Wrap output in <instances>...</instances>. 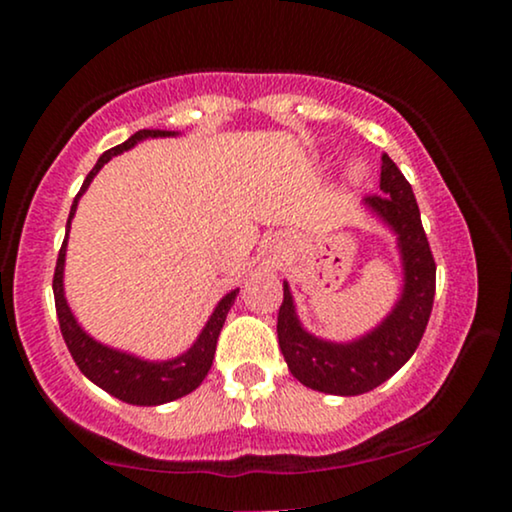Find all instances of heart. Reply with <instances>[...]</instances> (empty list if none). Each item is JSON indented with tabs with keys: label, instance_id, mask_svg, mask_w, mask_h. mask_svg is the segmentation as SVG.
<instances>
[{
	"label": "heart",
	"instance_id": "1",
	"mask_svg": "<svg viewBox=\"0 0 512 512\" xmlns=\"http://www.w3.org/2000/svg\"><path fill=\"white\" fill-rule=\"evenodd\" d=\"M363 178H366V168H363L361 163H354V166L349 168V182L358 185V182H363Z\"/></svg>",
	"mask_w": 512,
	"mask_h": 512
}]
</instances>
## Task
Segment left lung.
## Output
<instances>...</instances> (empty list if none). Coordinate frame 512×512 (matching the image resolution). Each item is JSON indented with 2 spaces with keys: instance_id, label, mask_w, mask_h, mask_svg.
<instances>
[{
  "instance_id": "left-lung-1",
  "label": "left lung",
  "mask_w": 512,
  "mask_h": 512,
  "mask_svg": "<svg viewBox=\"0 0 512 512\" xmlns=\"http://www.w3.org/2000/svg\"><path fill=\"white\" fill-rule=\"evenodd\" d=\"M380 190L383 195L366 197L363 207L395 236L402 262V293L380 325L351 342L315 337L303 327L289 281H284V303L276 320L279 349L293 378L325 395L354 397L383 385L414 356L431 317L436 262L411 185L387 154H383Z\"/></svg>"
}]
</instances>
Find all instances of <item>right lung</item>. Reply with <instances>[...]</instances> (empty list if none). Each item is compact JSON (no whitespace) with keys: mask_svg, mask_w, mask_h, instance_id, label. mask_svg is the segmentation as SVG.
<instances>
[{"mask_svg":"<svg viewBox=\"0 0 512 512\" xmlns=\"http://www.w3.org/2000/svg\"><path fill=\"white\" fill-rule=\"evenodd\" d=\"M158 137H178V132H168V129H139V132H134L127 142L113 146V149H108L101 158H98L96 166H93L91 173L86 175L79 195L74 197L72 211H69L67 219V238H64L62 243L60 257H57L55 267V279H52L57 320H60L64 344H67L74 363L93 385H98L101 390L108 392V395L122 399V402L137 404V407H158V404L173 402V399L190 395L192 390H197V387L202 385L211 363H214L216 339H219L228 310H231V305L236 303L238 296V289L228 291L226 296L216 303L214 313L209 315L207 325L202 327V332H199V337L192 342L190 349L182 351V354L175 358H166V361H149V358L134 356L129 354V351L113 349V346L98 342V339H93L91 334L79 325L72 308H69L67 296H64V260H67L69 226H72L81 195L88 190V185L96 178L98 170H101L110 158L122 154V151H129L132 146L144 142V139Z\"/></svg>","mask_w":512,"mask_h":512,"instance_id":"1","label":"right lung"}]
</instances>
